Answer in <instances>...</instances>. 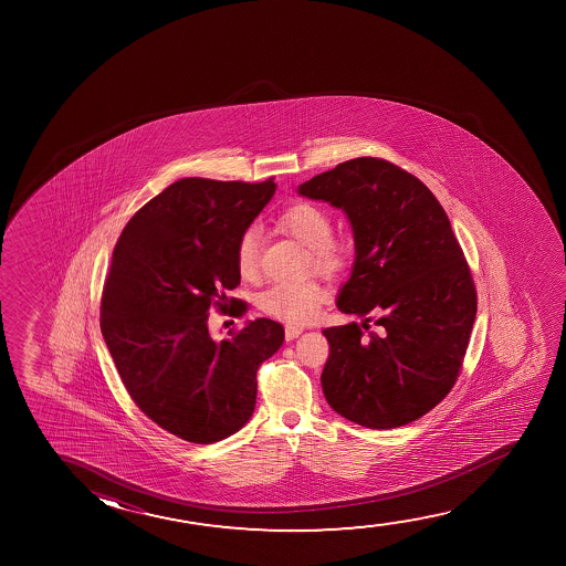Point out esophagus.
I'll return each mask as SVG.
<instances>
[{
	"mask_svg": "<svg viewBox=\"0 0 566 566\" xmlns=\"http://www.w3.org/2000/svg\"><path fill=\"white\" fill-rule=\"evenodd\" d=\"M303 333L302 326H286V340H294V338H297L300 334Z\"/></svg>",
	"mask_w": 566,
	"mask_h": 566,
	"instance_id": "34e87169",
	"label": "esophagus"
}]
</instances>
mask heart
<instances>
[{"label":"heart","mask_w":566,"mask_h":566,"mask_svg":"<svg viewBox=\"0 0 566 566\" xmlns=\"http://www.w3.org/2000/svg\"><path fill=\"white\" fill-rule=\"evenodd\" d=\"M282 232L292 235L307 251V266L321 274L336 276L349 263L348 241L333 235V220L317 202L295 201L276 218ZM261 259V232L255 226L243 230L235 243V263L243 279H255ZM326 300V287L317 280L279 282L259 294V307L290 325H303L317 315L321 303Z\"/></svg>","instance_id":"1"}]
</instances>
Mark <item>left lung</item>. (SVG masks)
Here are the masks:
<instances>
[{
    "mask_svg": "<svg viewBox=\"0 0 566 566\" xmlns=\"http://www.w3.org/2000/svg\"><path fill=\"white\" fill-rule=\"evenodd\" d=\"M300 195L344 210L356 241L336 305L364 323L323 331L326 402L369 429L411 423L454 387L478 313L449 217L421 179L373 156L318 174Z\"/></svg>",
    "mask_w": 566,
    "mask_h": 566,
    "instance_id": "8db88e82",
    "label": "left lung"
}]
</instances>
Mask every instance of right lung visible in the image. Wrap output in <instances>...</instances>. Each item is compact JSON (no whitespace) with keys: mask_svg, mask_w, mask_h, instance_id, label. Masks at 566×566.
Segmentation results:
<instances>
[{"mask_svg":"<svg viewBox=\"0 0 566 566\" xmlns=\"http://www.w3.org/2000/svg\"><path fill=\"white\" fill-rule=\"evenodd\" d=\"M276 184L184 178L140 207L117 240L102 290L101 328L124 387L164 431L210 444L253 416L256 369L284 328L255 318L212 340L210 307L241 300L235 243ZM248 303L235 307L241 317Z\"/></svg>","mask_w":566,"mask_h":566,"instance_id":"obj_1","label":"right lung"}]
</instances>
